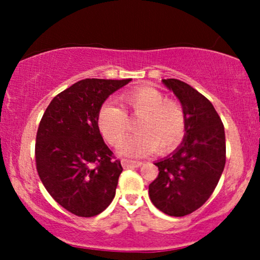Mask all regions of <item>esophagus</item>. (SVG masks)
Here are the masks:
<instances>
[{
	"label": "esophagus",
	"instance_id": "esophagus-1",
	"mask_svg": "<svg viewBox=\"0 0 260 260\" xmlns=\"http://www.w3.org/2000/svg\"><path fill=\"white\" fill-rule=\"evenodd\" d=\"M142 165H143L142 161H132V160H126V159L122 160V166H123L124 169L139 168V166H142Z\"/></svg>",
	"mask_w": 260,
	"mask_h": 260
}]
</instances>
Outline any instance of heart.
<instances>
[{"label": "heart", "mask_w": 260, "mask_h": 260, "mask_svg": "<svg viewBox=\"0 0 260 260\" xmlns=\"http://www.w3.org/2000/svg\"><path fill=\"white\" fill-rule=\"evenodd\" d=\"M123 108L104 103L96 116L101 136L109 144L118 147L129 129V117H139L136 134L121 145L122 155L140 157L153 153H168L177 147L186 133V115L180 104L166 100L165 95L151 88L139 86L121 96Z\"/></svg>", "instance_id": "obj_1"}]
</instances>
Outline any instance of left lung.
Masks as SVG:
<instances>
[{"label": "left lung", "mask_w": 260, "mask_h": 260, "mask_svg": "<svg viewBox=\"0 0 260 260\" xmlns=\"http://www.w3.org/2000/svg\"><path fill=\"white\" fill-rule=\"evenodd\" d=\"M180 100L186 134L171 155L155 165L159 175L149 184L153 204L170 216H184L213 194L226 162L225 129L213 104L187 83L162 79Z\"/></svg>", "instance_id": "8db88e82"}]
</instances>
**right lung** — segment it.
I'll return each instance as SVG.
<instances>
[{"label":"right lung","mask_w":260,"mask_h":260,"mask_svg":"<svg viewBox=\"0 0 260 260\" xmlns=\"http://www.w3.org/2000/svg\"><path fill=\"white\" fill-rule=\"evenodd\" d=\"M129 82L79 80L53 98L39 124V177L50 196L74 215H98L116 194L123 169L104 142L96 116L104 101Z\"/></svg>","instance_id":"obj_1"}]
</instances>
